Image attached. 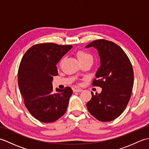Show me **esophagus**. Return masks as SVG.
<instances>
[{
  "label": "esophagus",
  "instance_id": "esophagus-1",
  "mask_svg": "<svg viewBox=\"0 0 149 149\" xmlns=\"http://www.w3.org/2000/svg\"><path fill=\"white\" fill-rule=\"evenodd\" d=\"M83 90L81 89V88H75V89L74 90V92H80V91H82Z\"/></svg>",
  "mask_w": 149,
  "mask_h": 149
}]
</instances>
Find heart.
<instances>
[{
	"label": "heart",
	"instance_id": "heart-1",
	"mask_svg": "<svg viewBox=\"0 0 149 149\" xmlns=\"http://www.w3.org/2000/svg\"><path fill=\"white\" fill-rule=\"evenodd\" d=\"M77 56L80 62L86 61H93V58L89 53L84 51H78L77 52Z\"/></svg>",
	"mask_w": 149,
	"mask_h": 149
}]
</instances>
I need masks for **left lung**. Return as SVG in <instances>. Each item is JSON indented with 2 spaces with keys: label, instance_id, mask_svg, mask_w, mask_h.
<instances>
[{
  "label": "left lung",
  "instance_id": "obj_1",
  "mask_svg": "<svg viewBox=\"0 0 149 149\" xmlns=\"http://www.w3.org/2000/svg\"><path fill=\"white\" fill-rule=\"evenodd\" d=\"M98 51L100 66L96 72L93 86L102 88L100 93H91L86 104L88 111L101 122H109L118 117L131 98L134 83L132 66L122 48L110 41L95 40L86 46Z\"/></svg>",
  "mask_w": 149,
  "mask_h": 149
}]
</instances>
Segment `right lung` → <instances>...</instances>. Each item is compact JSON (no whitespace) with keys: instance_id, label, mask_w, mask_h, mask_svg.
<instances>
[{"instance_id":"right-lung-1","label":"right lung","mask_w":149,"mask_h":149,"mask_svg":"<svg viewBox=\"0 0 149 149\" xmlns=\"http://www.w3.org/2000/svg\"><path fill=\"white\" fill-rule=\"evenodd\" d=\"M72 48L52 43L33 45L22 58L18 72V84L29 113L39 121L55 122L65 113L72 90L56 88L53 77L58 75L56 65Z\"/></svg>"}]
</instances>
